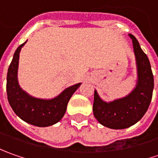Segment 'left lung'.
I'll list each match as a JSON object with an SVG mask.
<instances>
[{
	"label": "left lung",
	"mask_w": 158,
	"mask_h": 158,
	"mask_svg": "<svg viewBox=\"0 0 158 158\" xmlns=\"http://www.w3.org/2000/svg\"><path fill=\"white\" fill-rule=\"evenodd\" d=\"M133 42L137 69L136 85L128 95L111 102L104 101L95 89L93 113L101 125L112 129H124L137 123L149 108L154 89V77L149 58L135 36Z\"/></svg>",
	"instance_id": "obj_1"
}]
</instances>
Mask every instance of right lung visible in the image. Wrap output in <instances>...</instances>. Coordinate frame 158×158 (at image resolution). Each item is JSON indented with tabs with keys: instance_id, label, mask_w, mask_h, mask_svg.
Wrapping results in <instances>:
<instances>
[{
	"instance_id": "add662e5",
	"label": "right lung",
	"mask_w": 158,
	"mask_h": 158,
	"mask_svg": "<svg viewBox=\"0 0 158 158\" xmlns=\"http://www.w3.org/2000/svg\"><path fill=\"white\" fill-rule=\"evenodd\" d=\"M26 42L17 47L9 67L7 75L8 100L15 114L23 121L40 127H49L62 118L72 95L82 83L79 82L66 88L51 99L39 98L28 94L20 87L17 77L19 55Z\"/></svg>"
}]
</instances>
